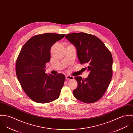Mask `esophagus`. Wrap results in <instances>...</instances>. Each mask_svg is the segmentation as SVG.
I'll use <instances>...</instances> for the list:
<instances>
[{
  "mask_svg": "<svg viewBox=\"0 0 133 133\" xmlns=\"http://www.w3.org/2000/svg\"><path fill=\"white\" fill-rule=\"evenodd\" d=\"M74 78V76L71 75H66V79H73Z\"/></svg>",
  "mask_w": 133,
  "mask_h": 133,
  "instance_id": "1",
  "label": "esophagus"
}]
</instances>
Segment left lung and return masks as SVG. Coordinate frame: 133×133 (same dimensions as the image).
<instances>
[{"instance_id":"1","label":"left lung","mask_w":133,"mask_h":133,"mask_svg":"<svg viewBox=\"0 0 133 133\" xmlns=\"http://www.w3.org/2000/svg\"><path fill=\"white\" fill-rule=\"evenodd\" d=\"M65 37L75 47L80 63L85 64V70L90 72L85 79L81 76L74 77L78 86L74 90V96L85 103L96 102L103 97L112 77L111 53L94 35L74 32Z\"/></svg>"}]
</instances>
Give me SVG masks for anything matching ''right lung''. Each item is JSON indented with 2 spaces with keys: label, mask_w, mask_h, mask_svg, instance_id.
Segmentation results:
<instances>
[{
  "label": "right lung",
  "mask_w": 133,
  "mask_h": 133,
  "mask_svg": "<svg viewBox=\"0 0 133 133\" xmlns=\"http://www.w3.org/2000/svg\"><path fill=\"white\" fill-rule=\"evenodd\" d=\"M46 33L31 37L21 49L16 63L17 78L26 95L38 103L51 102L59 97L65 81L62 74H45L50 48L65 36Z\"/></svg>",
  "instance_id": "obj_1"
}]
</instances>
